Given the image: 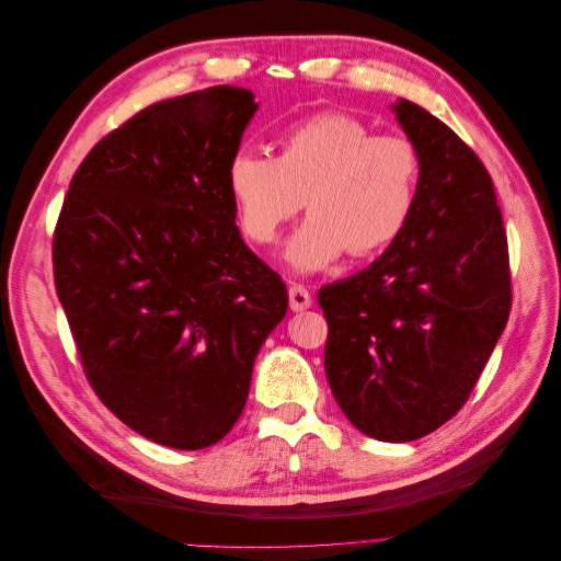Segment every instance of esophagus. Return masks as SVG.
<instances>
[{"mask_svg": "<svg viewBox=\"0 0 561 561\" xmlns=\"http://www.w3.org/2000/svg\"><path fill=\"white\" fill-rule=\"evenodd\" d=\"M290 309L293 311H307V309H311V304H313V297H311V293L307 290V287L304 285H293L290 287Z\"/></svg>", "mask_w": 561, "mask_h": 561, "instance_id": "1", "label": "esophagus"}]
</instances>
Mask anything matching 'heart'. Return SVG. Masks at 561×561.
<instances>
[{
  "label": "heart",
  "mask_w": 561,
  "mask_h": 561,
  "mask_svg": "<svg viewBox=\"0 0 561 561\" xmlns=\"http://www.w3.org/2000/svg\"><path fill=\"white\" fill-rule=\"evenodd\" d=\"M421 154L404 135H375L363 118L320 112L287 126L276 154L239 149L227 190L243 233L268 245L301 208L309 219L287 243L297 271H320L348 250L369 257L396 243L416 210Z\"/></svg>",
  "instance_id": "b5f03b06"
}]
</instances>
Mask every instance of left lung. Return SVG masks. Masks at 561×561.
Masks as SVG:
<instances>
[{
	"mask_svg": "<svg viewBox=\"0 0 561 561\" xmlns=\"http://www.w3.org/2000/svg\"><path fill=\"white\" fill-rule=\"evenodd\" d=\"M421 154L416 210L360 274L325 285V375L381 443L437 431L470 398L513 307L507 236L480 157L423 107H393Z\"/></svg>",
	"mask_w": 561,
	"mask_h": 561,
	"instance_id": "1",
	"label": "left lung"
}]
</instances>
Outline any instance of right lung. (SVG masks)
<instances>
[{
    "instance_id": "1",
    "label": "right lung",
    "mask_w": 561,
    "mask_h": 561,
    "mask_svg": "<svg viewBox=\"0 0 561 561\" xmlns=\"http://www.w3.org/2000/svg\"><path fill=\"white\" fill-rule=\"evenodd\" d=\"M254 112L233 87L145 107L81 161L54 233L56 293L91 388L173 449H206L233 428L287 311V287L243 243L227 190Z\"/></svg>"
}]
</instances>
